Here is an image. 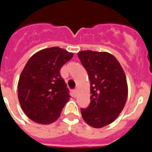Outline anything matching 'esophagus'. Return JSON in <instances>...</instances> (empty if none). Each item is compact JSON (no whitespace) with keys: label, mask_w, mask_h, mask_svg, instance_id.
I'll return each mask as SVG.
<instances>
[{"label":"esophagus","mask_w":152,"mask_h":152,"mask_svg":"<svg viewBox=\"0 0 152 152\" xmlns=\"http://www.w3.org/2000/svg\"><path fill=\"white\" fill-rule=\"evenodd\" d=\"M72 94H73L74 97H75V96H76V95H77V89L72 90Z\"/></svg>","instance_id":"esophagus-1"}]
</instances>
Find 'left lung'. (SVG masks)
I'll return each instance as SVG.
<instances>
[{
    "label": "left lung",
    "instance_id": "1",
    "mask_svg": "<svg viewBox=\"0 0 152 152\" xmlns=\"http://www.w3.org/2000/svg\"><path fill=\"white\" fill-rule=\"evenodd\" d=\"M91 83V103L81 109L84 121L94 128L110 124L122 112L128 96L126 75L119 61L105 52H79Z\"/></svg>",
    "mask_w": 152,
    "mask_h": 152
}]
</instances>
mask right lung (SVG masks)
<instances>
[{"label": "right lung", "mask_w": 152, "mask_h": 152, "mask_svg": "<svg viewBox=\"0 0 152 152\" xmlns=\"http://www.w3.org/2000/svg\"><path fill=\"white\" fill-rule=\"evenodd\" d=\"M72 57V52L51 47L35 53L24 67L19 79L18 99L23 112L35 123L55 122L69 100L60 69Z\"/></svg>", "instance_id": "1"}]
</instances>
